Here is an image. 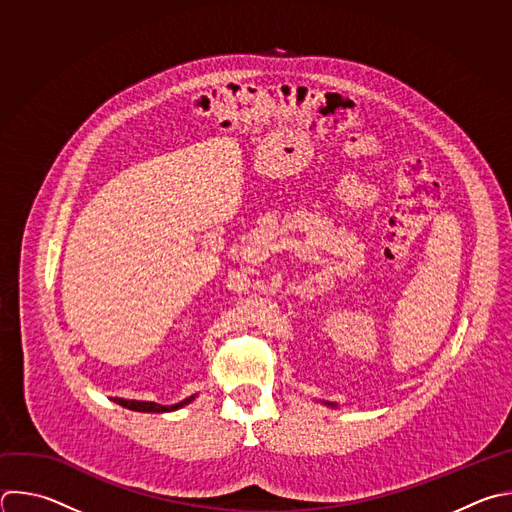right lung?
Returning <instances> with one entry per match:
<instances>
[{
	"label": "right lung",
	"instance_id": "1",
	"mask_svg": "<svg viewBox=\"0 0 512 512\" xmlns=\"http://www.w3.org/2000/svg\"><path fill=\"white\" fill-rule=\"evenodd\" d=\"M195 396L179 402V404H173V406H162V404H156V402H138V400H124V398H116L114 402L128 408V410H136V412H173V410H179L183 406H187L189 402H193Z\"/></svg>",
	"mask_w": 512,
	"mask_h": 512
}]
</instances>
